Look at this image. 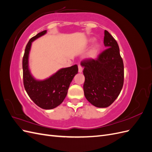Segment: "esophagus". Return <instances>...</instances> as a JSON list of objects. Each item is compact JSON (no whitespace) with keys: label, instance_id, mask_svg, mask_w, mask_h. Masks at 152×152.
<instances>
[{"label":"esophagus","instance_id":"obj_1","mask_svg":"<svg viewBox=\"0 0 152 152\" xmlns=\"http://www.w3.org/2000/svg\"><path fill=\"white\" fill-rule=\"evenodd\" d=\"M78 67H79V72L81 73L82 72V70H83L82 66L80 65H78Z\"/></svg>","mask_w":152,"mask_h":152}]
</instances>
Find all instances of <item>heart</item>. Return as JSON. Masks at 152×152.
Instances as JSON below:
<instances>
[{
	"label": "heart",
	"instance_id": "obj_1",
	"mask_svg": "<svg viewBox=\"0 0 152 152\" xmlns=\"http://www.w3.org/2000/svg\"><path fill=\"white\" fill-rule=\"evenodd\" d=\"M99 49V45H98V44L95 45L89 51V53H88L89 56L91 57V58L95 57L96 56V54H97L98 52Z\"/></svg>",
	"mask_w": 152,
	"mask_h": 152
}]
</instances>
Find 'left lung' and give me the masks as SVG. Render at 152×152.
I'll return each instance as SVG.
<instances>
[{
	"instance_id": "1",
	"label": "left lung",
	"mask_w": 152,
	"mask_h": 152,
	"mask_svg": "<svg viewBox=\"0 0 152 152\" xmlns=\"http://www.w3.org/2000/svg\"><path fill=\"white\" fill-rule=\"evenodd\" d=\"M104 45L108 48L97 58H86L80 63L84 66L85 97L98 108L108 107L114 102L121 93L124 79L118 45L107 30H104Z\"/></svg>"
}]
</instances>
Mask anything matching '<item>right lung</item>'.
<instances>
[{"label": "right lung", "mask_w": 152, "mask_h": 152, "mask_svg": "<svg viewBox=\"0 0 152 152\" xmlns=\"http://www.w3.org/2000/svg\"><path fill=\"white\" fill-rule=\"evenodd\" d=\"M41 31L31 38L26 44L23 58V85L30 99L41 108L50 110L57 107L65 99L69 86L78 73L77 65L62 68L44 80H36L28 70V55L31 42L46 33Z\"/></svg>", "instance_id": "add662e5"}]
</instances>
